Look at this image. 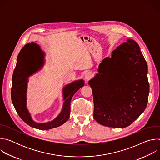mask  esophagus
I'll return each instance as SVG.
<instances>
[{"instance_id":"34e87169","label":"esophagus","mask_w":160,"mask_h":160,"mask_svg":"<svg viewBox=\"0 0 160 160\" xmlns=\"http://www.w3.org/2000/svg\"><path fill=\"white\" fill-rule=\"evenodd\" d=\"M92 77V73H91V72H87L85 73L84 78H85V80L86 81L89 80Z\"/></svg>"}]
</instances>
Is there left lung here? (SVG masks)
<instances>
[{
    "mask_svg": "<svg viewBox=\"0 0 160 160\" xmlns=\"http://www.w3.org/2000/svg\"><path fill=\"white\" fill-rule=\"evenodd\" d=\"M94 98V118L112 128L129 126L145 110L149 92L148 64L138 43L127 39L99 64L89 80Z\"/></svg>",
    "mask_w": 160,
    "mask_h": 160,
    "instance_id": "left-lung-1",
    "label": "left lung"
}]
</instances>
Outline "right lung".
<instances>
[{
  "label": "right lung",
  "mask_w": 160,
  "mask_h": 160,
  "mask_svg": "<svg viewBox=\"0 0 160 160\" xmlns=\"http://www.w3.org/2000/svg\"><path fill=\"white\" fill-rule=\"evenodd\" d=\"M44 52L39 45L34 42L26 44L19 52L16 68L12 75L11 99L20 118L30 127L39 130H49L64 124L70 118V102L77 90L84 85L83 80H76L66 85L62 89L63 107L59 115L52 121L38 123L34 122L27 107V87L28 77L35 73L36 64L43 62ZM40 67V65L38 66Z\"/></svg>",
  "instance_id": "add662e5"
}]
</instances>
